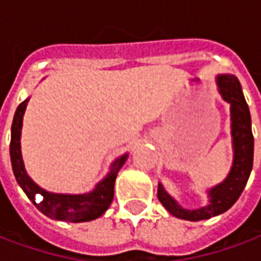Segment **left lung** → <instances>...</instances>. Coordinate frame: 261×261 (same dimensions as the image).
I'll return each instance as SVG.
<instances>
[{
    "label": "left lung",
    "mask_w": 261,
    "mask_h": 261,
    "mask_svg": "<svg viewBox=\"0 0 261 261\" xmlns=\"http://www.w3.org/2000/svg\"><path fill=\"white\" fill-rule=\"evenodd\" d=\"M219 93L230 103L232 138H233V165L229 175L218 186L211 189L210 204L198 210H185L165 192L162 185L158 186V198L164 207L175 217L187 221H201L215 217L229 210L246 186L253 168L254 140L252 133V120L242 86L235 75H219L217 78Z\"/></svg>",
    "instance_id": "left-lung-1"
}]
</instances>
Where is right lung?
<instances>
[{"label":"right lung","instance_id":"obj_1","mask_svg":"<svg viewBox=\"0 0 261 261\" xmlns=\"http://www.w3.org/2000/svg\"><path fill=\"white\" fill-rule=\"evenodd\" d=\"M28 102L29 99L23 100L18 106L14 120H12V127H11L9 153H11V164H12L16 181L19 183L22 190L26 193V196L36 205L37 210H40L44 215H47L50 218L68 221V222H84V221H92L100 217L112 204L116 176L125 162L127 153L114 162L109 175L93 189V192L86 193V194H56V193L43 190L26 175L22 155H20V128H22V119H23ZM36 194L42 196L43 200L40 203L36 202Z\"/></svg>","mask_w":261,"mask_h":261}]
</instances>
